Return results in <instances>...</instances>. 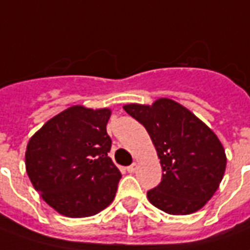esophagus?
I'll list each match as a JSON object with an SVG mask.
<instances>
[{
  "mask_svg": "<svg viewBox=\"0 0 250 250\" xmlns=\"http://www.w3.org/2000/svg\"><path fill=\"white\" fill-rule=\"evenodd\" d=\"M137 169H138V165H137V164H135V162H134V164H131L130 167H127V170H128V173H134V172H135Z\"/></svg>",
  "mask_w": 250,
  "mask_h": 250,
  "instance_id": "esophagus-1",
  "label": "esophagus"
}]
</instances>
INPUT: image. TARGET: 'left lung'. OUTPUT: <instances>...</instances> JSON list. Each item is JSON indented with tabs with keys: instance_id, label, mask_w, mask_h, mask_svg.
<instances>
[{
	"instance_id": "left-lung-1",
	"label": "left lung",
	"mask_w": 250,
	"mask_h": 250,
	"mask_svg": "<svg viewBox=\"0 0 250 250\" xmlns=\"http://www.w3.org/2000/svg\"><path fill=\"white\" fill-rule=\"evenodd\" d=\"M125 111L146 128L161 160L164 173L161 183L147 191L150 203L172 215L200 210L218 189L226 167L215 134L169 99L153 105L128 104Z\"/></svg>"
}]
</instances>
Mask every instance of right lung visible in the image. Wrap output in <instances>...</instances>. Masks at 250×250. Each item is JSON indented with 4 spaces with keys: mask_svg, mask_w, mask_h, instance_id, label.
I'll return each mask as SVG.
<instances>
[{
    "mask_svg": "<svg viewBox=\"0 0 250 250\" xmlns=\"http://www.w3.org/2000/svg\"><path fill=\"white\" fill-rule=\"evenodd\" d=\"M111 111L67 108L29 139L27 173L43 200L71 218L95 215L115 198L122 173L108 157Z\"/></svg>",
    "mask_w": 250,
    "mask_h": 250,
    "instance_id": "right-lung-1",
    "label": "right lung"
}]
</instances>
